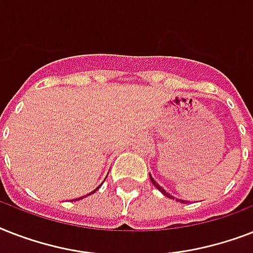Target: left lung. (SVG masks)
<instances>
[{"mask_svg": "<svg viewBox=\"0 0 253 253\" xmlns=\"http://www.w3.org/2000/svg\"><path fill=\"white\" fill-rule=\"evenodd\" d=\"M150 178H151V182H152V184H154L155 186H156V188H158L159 190H160V192L163 193V194H164V196L168 197V198H172V200H174V197H172V196H170V194H169L168 192H166V190H164V189H163L162 186H160V185H159L158 182H156V181L154 180V178H152V176H151V174H150ZM176 201H178V202H181V204H185V201H182V200H177V198H176Z\"/></svg>", "mask_w": 253, "mask_h": 253, "instance_id": "8db88e82", "label": "left lung"}]
</instances>
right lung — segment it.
Segmentation results:
<instances>
[{
    "instance_id": "right-lung-1",
    "label": "right lung",
    "mask_w": 253,
    "mask_h": 253,
    "mask_svg": "<svg viewBox=\"0 0 253 253\" xmlns=\"http://www.w3.org/2000/svg\"><path fill=\"white\" fill-rule=\"evenodd\" d=\"M99 186H101V185H99ZM99 186H98V188H95L94 190H93V192L89 193V194H87V196H90V194H93V193H94V192H97V190H98V189H99ZM83 198H84V197H81V198H77V200H83Z\"/></svg>"
}]
</instances>
